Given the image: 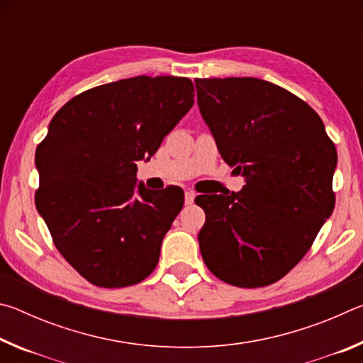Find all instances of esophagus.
<instances>
[{
  "label": "esophagus",
  "instance_id": "obj_1",
  "mask_svg": "<svg viewBox=\"0 0 363 363\" xmlns=\"http://www.w3.org/2000/svg\"><path fill=\"white\" fill-rule=\"evenodd\" d=\"M184 196H186V203H187V205H190V203H194L195 194L192 192V190H186V194H184Z\"/></svg>",
  "mask_w": 363,
  "mask_h": 363
}]
</instances>
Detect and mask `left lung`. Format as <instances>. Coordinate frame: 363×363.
<instances>
[{"label": "left lung", "instance_id": "8db88e82", "mask_svg": "<svg viewBox=\"0 0 363 363\" xmlns=\"http://www.w3.org/2000/svg\"><path fill=\"white\" fill-rule=\"evenodd\" d=\"M196 104L240 192L200 195L208 269L225 284L257 288L286 275L335 208L336 147L304 101L259 78L195 79Z\"/></svg>", "mask_w": 363, "mask_h": 363}]
</instances>
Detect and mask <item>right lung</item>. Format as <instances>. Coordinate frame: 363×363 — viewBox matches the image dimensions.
<instances>
[{"instance_id":"1","label":"right lung","mask_w":363,"mask_h":363,"mask_svg":"<svg viewBox=\"0 0 363 363\" xmlns=\"http://www.w3.org/2000/svg\"><path fill=\"white\" fill-rule=\"evenodd\" d=\"M194 106L179 77H133L70 99L35 153L36 210L67 262L93 285L139 284L184 205L182 189L138 182L163 138Z\"/></svg>"}]
</instances>
